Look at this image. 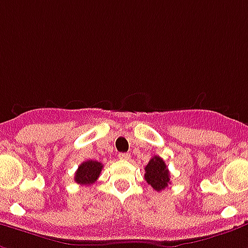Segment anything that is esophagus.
<instances>
[{
	"instance_id": "1",
	"label": "esophagus",
	"mask_w": 248,
	"mask_h": 248,
	"mask_svg": "<svg viewBox=\"0 0 248 248\" xmlns=\"http://www.w3.org/2000/svg\"><path fill=\"white\" fill-rule=\"evenodd\" d=\"M118 157H119V160L127 161V160H130V157H131V155H130V154H127V152H122V154H119Z\"/></svg>"
}]
</instances>
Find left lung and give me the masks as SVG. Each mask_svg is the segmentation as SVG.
<instances>
[{
	"instance_id": "1",
	"label": "left lung",
	"mask_w": 248,
	"mask_h": 248,
	"mask_svg": "<svg viewBox=\"0 0 248 248\" xmlns=\"http://www.w3.org/2000/svg\"><path fill=\"white\" fill-rule=\"evenodd\" d=\"M144 179L157 192L166 189L170 184V170L160 156H154L144 168Z\"/></svg>"
}]
</instances>
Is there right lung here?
<instances>
[{"mask_svg": "<svg viewBox=\"0 0 248 248\" xmlns=\"http://www.w3.org/2000/svg\"><path fill=\"white\" fill-rule=\"evenodd\" d=\"M102 164L96 160H87L78 166L75 173V181L80 185H91L98 179Z\"/></svg>", "mask_w": 248, "mask_h": 248, "instance_id": "1", "label": "right lung"}]
</instances>
